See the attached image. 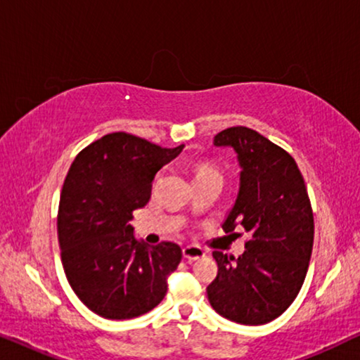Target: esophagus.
<instances>
[{
    "label": "esophagus",
    "instance_id": "obj_1",
    "mask_svg": "<svg viewBox=\"0 0 360 360\" xmlns=\"http://www.w3.org/2000/svg\"><path fill=\"white\" fill-rule=\"evenodd\" d=\"M206 255V252L203 249L200 248V245H185L184 248V257L186 259V260H198V259H203Z\"/></svg>",
    "mask_w": 360,
    "mask_h": 360
}]
</instances>
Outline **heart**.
Listing matches in <instances>:
<instances>
[{"mask_svg":"<svg viewBox=\"0 0 360 360\" xmlns=\"http://www.w3.org/2000/svg\"><path fill=\"white\" fill-rule=\"evenodd\" d=\"M208 174H218L213 167L211 165H206V164H196L193 165V176H203V175H208ZM160 174H157V179H159Z\"/></svg>","mask_w":360,"mask_h":360,"instance_id":"b5f03b06","label":"heart"}]
</instances>
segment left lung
Here are the masks:
<instances>
[{"mask_svg": "<svg viewBox=\"0 0 360 360\" xmlns=\"http://www.w3.org/2000/svg\"><path fill=\"white\" fill-rule=\"evenodd\" d=\"M213 142L233 147L240 165L238 200L223 229L240 224L250 238L238 259L214 250L218 275L206 293L223 318L257 326L278 318L302 290L313 250L311 203L293 157L257 131L228 127Z\"/></svg>", "mask_w": 360, "mask_h": 360, "instance_id": "8db88e82", "label": "left lung"}]
</instances>
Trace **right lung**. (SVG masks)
Returning <instances> with one entry per match:
<instances>
[{"instance_id":"obj_1","label":"right lung","mask_w":360,"mask_h":360,"mask_svg":"<svg viewBox=\"0 0 360 360\" xmlns=\"http://www.w3.org/2000/svg\"><path fill=\"white\" fill-rule=\"evenodd\" d=\"M184 149H165L127 132L91 142L63 181L57 233L67 280L82 303L106 319L154 309L179 267V244L146 245L129 221L147 205L157 172Z\"/></svg>"}]
</instances>
